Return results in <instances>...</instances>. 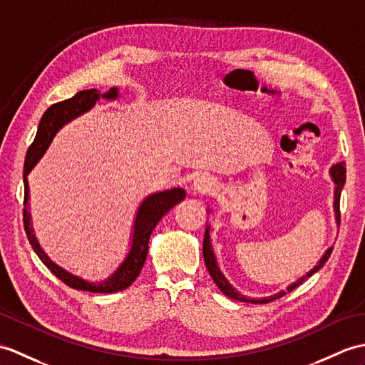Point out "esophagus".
Wrapping results in <instances>:
<instances>
[{
	"label": "esophagus",
	"mask_w": 365,
	"mask_h": 365,
	"mask_svg": "<svg viewBox=\"0 0 365 365\" xmlns=\"http://www.w3.org/2000/svg\"><path fill=\"white\" fill-rule=\"evenodd\" d=\"M215 188L213 179H210L208 175H199L192 183V190L199 194H210Z\"/></svg>",
	"instance_id": "obj_1"
}]
</instances>
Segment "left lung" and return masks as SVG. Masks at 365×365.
I'll use <instances>...</instances> for the list:
<instances>
[{
    "instance_id": "obj_1",
    "label": "left lung",
    "mask_w": 365,
    "mask_h": 365,
    "mask_svg": "<svg viewBox=\"0 0 365 365\" xmlns=\"http://www.w3.org/2000/svg\"><path fill=\"white\" fill-rule=\"evenodd\" d=\"M329 174H331L333 180H334V183H336V188H334V215H336V221L341 222V210H339V203H341V192H342V188H344V185H345V174H346V171H345V163L342 162V163H337V165L331 166V169H329ZM202 250H203V259H205V266H207V269H208V272H210L211 278H213V282L216 283V286L227 295L228 299H233V300H238V302H250V303H269V302H274V300H277V299H279V297H283V295L286 294V291H279V292L275 294V295H270V297L247 299V297H244V295H241L238 291H236L235 287L227 282V278L222 275V272H221V270H219V267H217L215 252H213V249H211L210 227H207L205 236H203V249H202ZM331 252H333V247H329V249L324 253V257L320 258V261L317 262L316 267H312L307 275H303L302 278L297 279V282L287 286V292L294 291L295 287L300 286V284L304 282V279L309 278L312 274H316L317 270H320L322 267H324V264L328 261L329 255H331Z\"/></svg>"
}]
</instances>
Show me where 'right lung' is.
<instances>
[{
    "label": "right lung",
    "instance_id": "obj_1",
    "mask_svg": "<svg viewBox=\"0 0 365 365\" xmlns=\"http://www.w3.org/2000/svg\"><path fill=\"white\" fill-rule=\"evenodd\" d=\"M99 98H106L113 101L118 98V88H110L104 95L96 88L91 90H82L70 99H65L62 103H57L51 106L46 112L41 116L38 123L37 135L34 138V143L28 149L26 160H24V169H23V182H24V210H23V224L24 230H26L28 240L32 245L34 252L37 253L38 258L43 261V264L53 272L58 279H62L65 284H68L73 289L79 291H88V292H99V294H112L123 291L129 287L135 278H137L144 266V261L148 257L149 250V238L154 230L155 225L160 222L169 210H171L177 203L185 199V190L182 188H171L166 191L154 192L148 196L141 202V205L137 211V217H135L133 224V236H132V245L130 250L127 253L125 259L121 262L115 272L110 275L104 282H86L79 277H76L70 272H66L62 267H58L56 262L51 261L46 253L41 250L38 241L36 240V235L31 227V213L28 211V200H29V185H28V174L32 171V168L38 163V160L43 157L48 146L56 137V133L62 129V127L88 112L90 108L95 107Z\"/></svg>",
    "mask_w": 365,
    "mask_h": 365
}]
</instances>
